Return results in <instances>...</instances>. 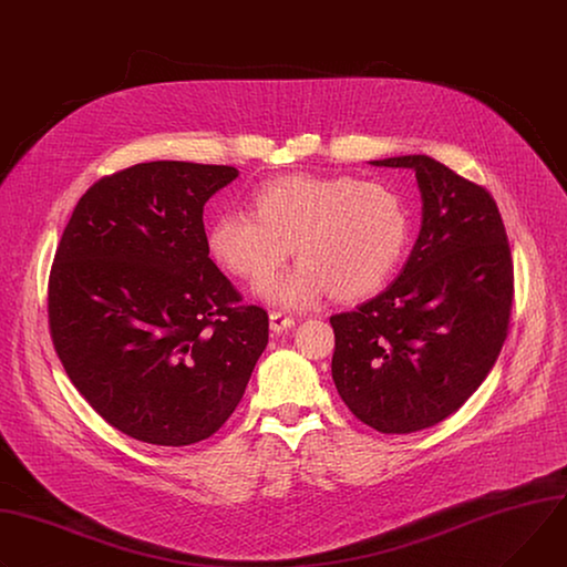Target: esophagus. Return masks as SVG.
<instances>
[{
    "label": "esophagus",
    "instance_id": "1",
    "mask_svg": "<svg viewBox=\"0 0 567 567\" xmlns=\"http://www.w3.org/2000/svg\"><path fill=\"white\" fill-rule=\"evenodd\" d=\"M293 323H296L293 317H289V315H285V312H271V315H269V326H271L274 332H282V330L291 328Z\"/></svg>",
    "mask_w": 567,
    "mask_h": 567
}]
</instances>
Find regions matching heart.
Instances as JSON below:
<instances>
[{"label": "heart", "instance_id": "b5f03b06", "mask_svg": "<svg viewBox=\"0 0 567 567\" xmlns=\"http://www.w3.org/2000/svg\"><path fill=\"white\" fill-rule=\"evenodd\" d=\"M252 213L230 210L208 230L215 260L246 282L269 280L291 250L298 265L260 291L307 307L332 291L337 300L375 293L395 271L409 241V213L382 183L352 176L287 174L250 196Z\"/></svg>", "mask_w": 567, "mask_h": 567}]
</instances>
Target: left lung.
<instances>
[{
  "mask_svg": "<svg viewBox=\"0 0 567 567\" xmlns=\"http://www.w3.org/2000/svg\"><path fill=\"white\" fill-rule=\"evenodd\" d=\"M373 165L416 172L423 226L398 280L330 317L332 380L354 419L411 434L452 416L491 373L508 334L513 260L486 187L430 156Z\"/></svg>",
  "mask_w": 567,
  "mask_h": 567,
  "instance_id": "1",
  "label": "left lung"
}]
</instances>
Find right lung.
<instances>
[{"mask_svg": "<svg viewBox=\"0 0 567 567\" xmlns=\"http://www.w3.org/2000/svg\"><path fill=\"white\" fill-rule=\"evenodd\" d=\"M228 165L140 163L76 203L49 274V332L96 414L153 445L210 439L269 343V317L210 260L203 205Z\"/></svg>", "mask_w": 567, "mask_h": 567, "instance_id": "add662e5", "label": "right lung"}]
</instances>
